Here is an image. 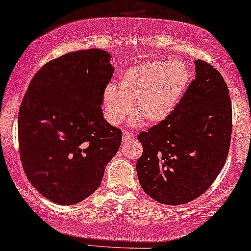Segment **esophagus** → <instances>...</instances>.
<instances>
[{"mask_svg": "<svg viewBox=\"0 0 251 251\" xmlns=\"http://www.w3.org/2000/svg\"><path fill=\"white\" fill-rule=\"evenodd\" d=\"M134 139V134H132L131 132H124L123 133V142H127L129 140Z\"/></svg>", "mask_w": 251, "mask_h": 251, "instance_id": "1", "label": "esophagus"}]
</instances>
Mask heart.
Masks as SVG:
<instances>
[{"label": "heart", "mask_w": 251, "mask_h": 251, "mask_svg": "<svg viewBox=\"0 0 251 251\" xmlns=\"http://www.w3.org/2000/svg\"><path fill=\"white\" fill-rule=\"evenodd\" d=\"M191 73L182 61L155 60L128 68L118 84L109 85L103 95L107 120L120 124L132 113L147 125L167 119L188 90Z\"/></svg>", "instance_id": "heart-1"}]
</instances>
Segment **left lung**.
Instances as JSON below:
<instances>
[{"instance_id": "8db88e82", "label": "left lung", "mask_w": 251, "mask_h": 251, "mask_svg": "<svg viewBox=\"0 0 251 251\" xmlns=\"http://www.w3.org/2000/svg\"><path fill=\"white\" fill-rule=\"evenodd\" d=\"M196 78L167 119L138 135L136 174L144 191L164 205H182L201 196L227 160L231 102L223 76L197 60Z\"/></svg>"}]
</instances>
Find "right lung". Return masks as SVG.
<instances>
[{
	"label": "right lung",
	"instance_id": "obj_1",
	"mask_svg": "<svg viewBox=\"0 0 251 251\" xmlns=\"http://www.w3.org/2000/svg\"><path fill=\"white\" fill-rule=\"evenodd\" d=\"M106 50H76L47 62L30 82L18 113L27 179L55 204L74 205L96 191L122 144L103 117L115 68Z\"/></svg>",
	"mask_w": 251,
	"mask_h": 251
}]
</instances>
